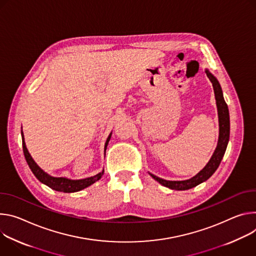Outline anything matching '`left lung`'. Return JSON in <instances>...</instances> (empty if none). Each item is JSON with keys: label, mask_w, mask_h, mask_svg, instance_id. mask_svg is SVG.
Masks as SVG:
<instances>
[{"label": "left lung", "mask_w": 256, "mask_h": 256, "mask_svg": "<svg viewBox=\"0 0 256 256\" xmlns=\"http://www.w3.org/2000/svg\"><path fill=\"white\" fill-rule=\"evenodd\" d=\"M206 73L212 83L214 98H216V104L218 108V139L216 148L208 160V162L206 164V166L198 172L195 176H193L190 179L182 180V181H170L162 179L152 173H148L156 181H158L160 184H162L164 187H168L173 190H187L191 189L200 183L206 181L208 178L212 177V175L216 171L218 168L222 158L226 152V146H228L229 138H230V115H229V108L226 106L222 90L220 85V82L218 79L208 71V69H206Z\"/></svg>", "instance_id": "1"}]
</instances>
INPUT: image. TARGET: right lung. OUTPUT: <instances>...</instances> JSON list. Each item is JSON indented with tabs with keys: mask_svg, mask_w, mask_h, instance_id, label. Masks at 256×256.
<instances>
[{
	"mask_svg": "<svg viewBox=\"0 0 256 256\" xmlns=\"http://www.w3.org/2000/svg\"><path fill=\"white\" fill-rule=\"evenodd\" d=\"M21 136H22V146H23V152H24V156L25 160L30 166L32 172L34 174V176L44 185L48 186L50 188L56 190V191H60V192H65V193H72V192H77L80 191L82 189L88 188V186L92 185L94 183H96V181H98L102 176L104 175V170L102 168V171L98 173L94 176L92 177H88L84 179H69L67 177H54L48 175V173H46L42 168H40V166L34 162V160L32 158V156H30V152H28L26 144H25V140H24V135H23V131L21 130ZM112 136V132L110 133V135L108 136L106 144H104V152L106 154V146L108 144V141L110 139Z\"/></svg>",
	"mask_w": 256,
	"mask_h": 256,
	"instance_id": "right-lung-1",
	"label": "right lung"
}]
</instances>
